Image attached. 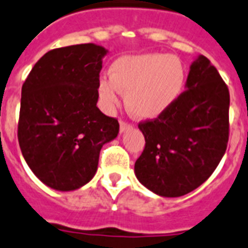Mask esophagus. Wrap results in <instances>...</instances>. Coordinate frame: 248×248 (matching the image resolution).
<instances>
[{
    "mask_svg": "<svg viewBox=\"0 0 248 248\" xmlns=\"http://www.w3.org/2000/svg\"><path fill=\"white\" fill-rule=\"evenodd\" d=\"M133 128V125L132 124H128V123L123 122V120H120V133H124L125 130H129Z\"/></svg>",
    "mask_w": 248,
    "mask_h": 248,
    "instance_id": "esophagus-1",
    "label": "esophagus"
}]
</instances>
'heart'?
Wrapping results in <instances>:
<instances>
[{
    "mask_svg": "<svg viewBox=\"0 0 248 248\" xmlns=\"http://www.w3.org/2000/svg\"><path fill=\"white\" fill-rule=\"evenodd\" d=\"M185 84V68L176 57L160 53L124 55L111 67V75L98 81V94L107 108L119 103L123 92L125 106L134 118L149 120L173 105Z\"/></svg>",
    "mask_w": 248,
    "mask_h": 248,
    "instance_id": "heart-1",
    "label": "heart"
}]
</instances>
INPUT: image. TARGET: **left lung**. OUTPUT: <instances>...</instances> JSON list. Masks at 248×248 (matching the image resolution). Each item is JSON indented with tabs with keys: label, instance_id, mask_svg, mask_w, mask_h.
<instances>
[{
	"label": "left lung",
	"instance_id": "left-lung-1",
	"mask_svg": "<svg viewBox=\"0 0 248 248\" xmlns=\"http://www.w3.org/2000/svg\"><path fill=\"white\" fill-rule=\"evenodd\" d=\"M185 88L164 114L138 125L146 143L134 173L160 197H181L202 185L229 140V90L204 55L191 63Z\"/></svg>",
	"mask_w": 248,
	"mask_h": 248
}]
</instances>
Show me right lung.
Segmentation results:
<instances>
[{"label": "right lung", "instance_id": "obj_1", "mask_svg": "<svg viewBox=\"0 0 248 248\" xmlns=\"http://www.w3.org/2000/svg\"><path fill=\"white\" fill-rule=\"evenodd\" d=\"M103 46L80 44L47 51L22 86L18 140L31 170L59 191L80 189L97 172L99 151L119 123L97 107Z\"/></svg>", "mask_w": 248, "mask_h": 248}]
</instances>
